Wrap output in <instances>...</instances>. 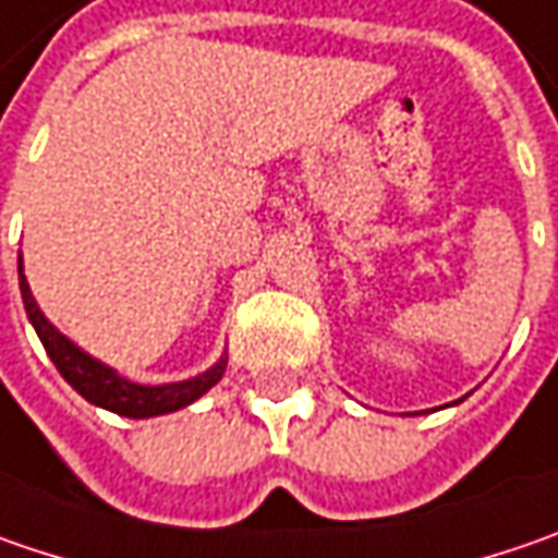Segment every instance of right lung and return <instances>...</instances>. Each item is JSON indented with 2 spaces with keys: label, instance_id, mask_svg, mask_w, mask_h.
<instances>
[{
  "label": "right lung",
  "instance_id": "add662e5",
  "mask_svg": "<svg viewBox=\"0 0 558 558\" xmlns=\"http://www.w3.org/2000/svg\"><path fill=\"white\" fill-rule=\"evenodd\" d=\"M17 278H21V300L27 308V318L37 330L39 343L46 347L49 359L56 362L59 375L84 397L86 402L99 405V409H109L114 415H124V418H153V415H168V412H178L183 405L196 402L203 393H208L221 375L228 368V359L221 355L208 372L203 375L190 377V380H178V384H134L128 377H121L114 368L102 365L99 359H93L89 352H84L77 343H71L56 325H49V318L39 312L37 300L31 293V283L24 278V268H21V258H17Z\"/></svg>",
  "mask_w": 558,
  "mask_h": 558
}]
</instances>
